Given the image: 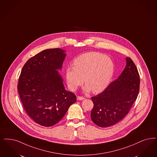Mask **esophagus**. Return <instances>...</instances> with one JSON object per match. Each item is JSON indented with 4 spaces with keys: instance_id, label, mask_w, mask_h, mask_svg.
<instances>
[{
    "instance_id": "34e87169",
    "label": "esophagus",
    "mask_w": 157,
    "mask_h": 157,
    "mask_svg": "<svg viewBox=\"0 0 157 157\" xmlns=\"http://www.w3.org/2000/svg\"><path fill=\"white\" fill-rule=\"evenodd\" d=\"M83 99H85V98L84 97H83V96H78L77 97V100H78V101H82V100H83Z\"/></svg>"
}]
</instances>
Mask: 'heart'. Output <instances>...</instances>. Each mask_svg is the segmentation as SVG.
<instances>
[{"mask_svg":"<svg viewBox=\"0 0 157 157\" xmlns=\"http://www.w3.org/2000/svg\"><path fill=\"white\" fill-rule=\"evenodd\" d=\"M74 67L67 69L66 78L68 87L75 91L85 81V90H92L100 93L109 85L114 72V64L106 55L97 52H89L76 57ZM84 79H83V78Z\"/></svg>","mask_w":157,"mask_h":157,"instance_id":"heart-1","label":"heart"}]
</instances>
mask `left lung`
Masks as SVG:
<instances>
[{
	"mask_svg": "<svg viewBox=\"0 0 157 157\" xmlns=\"http://www.w3.org/2000/svg\"><path fill=\"white\" fill-rule=\"evenodd\" d=\"M125 68L119 77L104 91L92 97L94 102L90 117L101 127L114 125L123 119L137 99L140 90V75L136 65L127 57Z\"/></svg>",
	"mask_w": 157,
	"mask_h": 157,
	"instance_id": "left-lung-1",
	"label": "left lung"
}]
</instances>
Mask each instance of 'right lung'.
<instances>
[{
    "instance_id": "1",
    "label": "right lung",
    "mask_w": 157,
    "mask_h": 157,
    "mask_svg": "<svg viewBox=\"0 0 157 157\" xmlns=\"http://www.w3.org/2000/svg\"><path fill=\"white\" fill-rule=\"evenodd\" d=\"M66 54L60 48L42 51L23 66L17 85L20 100L27 114L45 127L56 124L76 101L66 90L58 69L63 67Z\"/></svg>"
}]
</instances>
